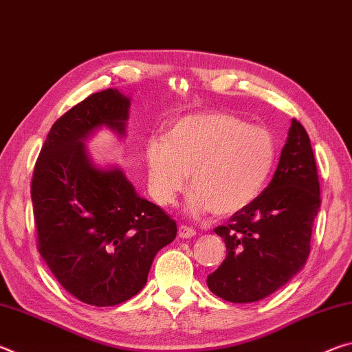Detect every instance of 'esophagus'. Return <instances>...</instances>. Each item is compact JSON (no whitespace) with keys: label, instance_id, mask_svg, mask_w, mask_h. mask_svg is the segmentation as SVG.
Segmentation results:
<instances>
[{"label":"esophagus","instance_id":"34e87169","mask_svg":"<svg viewBox=\"0 0 352 352\" xmlns=\"http://www.w3.org/2000/svg\"><path fill=\"white\" fill-rule=\"evenodd\" d=\"M195 236V230L190 228L188 225H180L178 226V237L180 239H190V237Z\"/></svg>","mask_w":352,"mask_h":352}]
</instances>
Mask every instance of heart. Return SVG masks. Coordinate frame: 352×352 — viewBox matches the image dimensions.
Returning a JSON list of instances; mask_svg holds the SVG:
<instances>
[{
	"label": "heart",
	"instance_id": "b5f03b06",
	"mask_svg": "<svg viewBox=\"0 0 352 352\" xmlns=\"http://www.w3.org/2000/svg\"><path fill=\"white\" fill-rule=\"evenodd\" d=\"M147 188L168 206L188 184L189 211L231 216L259 197L275 168L276 141L264 126L226 111L195 113L175 119L164 140L146 144Z\"/></svg>",
	"mask_w": 352,
	"mask_h": 352
}]
</instances>
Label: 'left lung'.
<instances>
[{"label": "left lung", "mask_w": 352, "mask_h": 352, "mask_svg": "<svg viewBox=\"0 0 352 352\" xmlns=\"http://www.w3.org/2000/svg\"><path fill=\"white\" fill-rule=\"evenodd\" d=\"M320 183L309 135L292 119L272 182L228 225L217 226L226 258L206 284L230 302H253L287 284L306 264L314 219L320 210Z\"/></svg>", "instance_id": "left-lung-1"}]
</instances>
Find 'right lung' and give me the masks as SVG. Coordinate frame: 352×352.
<instances>
[{"mask_svg": "<svg viewBox=\"0 0 352 352\" xmlns=\"http://www.w3.org/2000/svg\"><path fill=\"white\" fill-rule=\"evenodd\" d=\"M130 98L116 88L94 93L58 118L34 168L31 197L37 248L62 287L107 307L144 287L155 254L177 223L142 199L118 168H98L85 141L107 127L126 136Z\"/></svg>", "mask_w": 352, "mask_h": 352, "instance_id": "obj_1", "label": "right lung"}]
</instances>
